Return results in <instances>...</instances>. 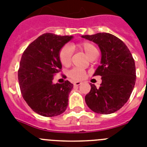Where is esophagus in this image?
I'll use <instances>...</instances> for the list:
<instances>
[{
    "label": "esophagus",
    "instance_id": "1",
    "mask_svg": "<svg viewBox=\"0 0 147 147\" xmlns=\"http://www.w3.org/2000/svg\"><path fill=\"white\" fill-rule=\"evenodd\" d=\"M81 84H82L81 82H76L73 83V85H75V86H78V85H80Z\"/></svg>",
    "mask_w": 147,
    "mask_h": 147
}]
</instances>
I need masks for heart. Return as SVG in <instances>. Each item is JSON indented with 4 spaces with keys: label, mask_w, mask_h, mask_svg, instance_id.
Here are the masks:
<instances>
[{
    "label": "heart",
    "mask_w": 147,
    "mask_h": 147,
    "mask_svg": "<svg viewBox=\"0 0 147 147\" xmlns=\"http://www.w3.org/2000/svg\"><path fill=\"white\" fill-rule=\"evenodd\" d=\"M76 48L82 51L90 60L96 57L98 55V51L96 47L92 42L85 41L79 42L76 45ZM71 50L68 46H64L60 49L59 52V59L61 64L64 66H68L71 62ZM68 76L74 81L82 80L86 76V72L78 69H72L69 71Z\"/></svg>",
    "instance_id": "1"
}]
</instances>
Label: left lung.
I'll list each match as a JSON object with an SVG mask.
<instances>
[{
    "mask_svg": "<svg viewBox=\"0 0 147 147\" xmlns=\"http://www.w3.org/2000/svg\"><path fill=\"white\" fill-rule=\"evenodd\" d=\"M82 37L98 44L101 52L100 65L94 76H101L102 82L98 88L92 84L85 102L98 114L114 113L127 103L134 88L136 67L132 54L122 40L111 33Z\"/></svg>",
    "mask_w": 147,
    "mask_h": 147,
    "instance_id": "left-lung-1",
    "label": "left lung"
}]
</instances>
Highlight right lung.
Listing matches in <instances>:
<instances>
[{
	"label": "right lung",
	"instance_id": "add662e5",
	"mask_svg": "<svg viewBox=\"0 0 147 147\" xmlns=\"http://www.w3.org/2000/svg\"><path fill=\"white\" fill-rule=\"evenodd\" d=\"M72 36L47 33L40 36L23 53L18 70L22 96L33 111L54 117L66 110L73 85L69 81L53 84L55 74L62 69L59 52Z\"/></svg>",
	"mask_w": 147,
	"mask_h": 147
}]
</instances>
